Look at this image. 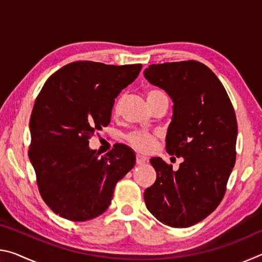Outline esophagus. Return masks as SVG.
<instances>
[{
    "label": "esophagus",
    "instance_id": "obj_1",
    "mask_svg": "<svg viewBox=\"0 0 262 262\" xmlns=\"http://www.w3.org/2000/svg\"><path fill=\"white\" fill-rule=\"evenodd\" d=\"M145 162H147V158H145L144 156H142V155H140V154L136 155V164L142 165V164H144Z\"/></svg>",
    "mask_w": 262,
    "mask_h": 262
}]
</instances>
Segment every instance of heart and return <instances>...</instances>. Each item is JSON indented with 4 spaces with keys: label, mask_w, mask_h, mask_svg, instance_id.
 I'll return each instance as SVG.
<instances>
[{
    "label": "heart",
    "mask_w": 262,
    "mask_h": 262,
    "mask_svg": "<svg viewBox=\"0 0 262 262\" xmlns=\"http://www.w3.org/2000/svg\"><path fill=\"white\" fill-rule=\"evenodd\" d=\"M163 95L164 94L162 91L156 90V89H150V90L147 91V100ZM156 137L157 134H155V133L145 130H134L126 136V140L128 142V144H129L132 148L137 150V151L149 152L156 147Z\"/></svg>",
    "instance_id": "1"
}]
</instances>
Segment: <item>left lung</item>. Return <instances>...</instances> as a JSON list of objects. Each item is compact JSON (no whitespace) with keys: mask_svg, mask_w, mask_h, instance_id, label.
Wrapping results in <instances>:
<instances>
[{"mask_svg":"<svg viewBox=\"0 0 262 262\" xmlns=\"http://www.w3.org/2000/svg\"><path fill=\"white\" fill-rule=\"evenodd\" d=\"M144 76L173 100L166 151L184 158L178 170L159 157L150 159L157 178L144 202L163 224L187 228L223 200L236 163V113L223 84L201 62L150 64Z\"/></svg>","mask_w":262,"mask_h":262,"instance_id":"obj_1","label":"left lung"}]
</instances>
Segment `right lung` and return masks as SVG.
Segmentation results:
<instances>
[{
  "label": "right lung",
  "instance_id": "add662e5",
  "mask_svg": "<svg viewBox=\"0 0 262 262\" xmlns=\"http://www.w3.org/2000/svg\"><path fill=\"white\" fill-rule=\"evenodd\" d=\"M141 63L72 62L43 84L30 119L29 158L46 205L66 220L83 222L107 209L115 185L135 165L123 144L99 156L89 140L111 121L114 99L135 81Z\"/></svg>",
  "mask_w": 262,
  "mask_h": 262
}]
</instances>
